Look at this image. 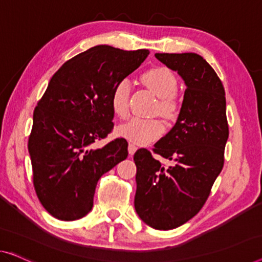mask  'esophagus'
I'll return each instance as SVG.
<instances>
[{
  "mask_svg": "<svg viewBox=\"0 0 262 262\" xmlns=\"http://www.w3.org/2000/svg\"><path fill=\"white\" fill-rule=\"evenodd\" d=\"M136 149H138V147H136L134 143H129V144H128V153H129L130 156L135 153Z\"/></svg>",
  "mask_w": 262,
  "mask_h": 262,
  "instance_id": "esophagus-1",
  "label": "esophagus"
}]
</instances>
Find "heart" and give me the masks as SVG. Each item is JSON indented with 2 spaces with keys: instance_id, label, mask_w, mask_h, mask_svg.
<instances>
[{
  "instance_id": "heart-1",
  "label": "heart",
  "mask_w": 262,
  "mask_h": 262,
  "mask_svg": "<svg viewBox=\"0 0 262 262\" xmlns=\"http://www.w3.org/2000/svg\"><path fill=\"white\" fill-rule=\"evenodd\" d=\"M143 83L149 91L159 97L158 112L163 118L170 119L177 115L180 108L179 99L178 79L174 73L167 67H153L142 74ZM130 95V83L127 79H121L116 82L111 94V104L115 115L124 118L128 114V102ZM165 132V126L158 119L130 118L127 122L120 124L116 128V134L128 141L136 144H148L158 140Z\"/></svg>"
}]
</instances>
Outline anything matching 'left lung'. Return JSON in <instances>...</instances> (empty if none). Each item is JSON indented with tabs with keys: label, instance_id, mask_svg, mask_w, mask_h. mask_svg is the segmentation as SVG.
<instances>
[{
	"label": "left lung",
	"instance_id": "1",
	"mask_svg": "<svg viewBox=\"0 0 262 262\" xmlns=\"http://www.w3.org/2000/svg\"><path fill=\"white\" fill-rule=\"evenodd\" d=\"M155 57L178 72L187 88L177 123L153 148L175 166L165 167L144 148L134 154V206L144 224L168 231L204 207L224 167L229 130L225 88L204 57L195 53H158Z\"/></svg>",
	"mask_w": 262,
	"mask_h": 262
}]
</instances>
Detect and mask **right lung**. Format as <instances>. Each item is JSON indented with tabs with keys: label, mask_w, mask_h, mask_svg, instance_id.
I'll return each mask as SVG.
<instances>
[{
	"label": "right lung",
	"mask_w": 262,
	"mask_h": 262,
	"mask_svg": "<svg viewBox=\"0 0 262 262\" xmlns=\"http://www.w3.org/2000/svg\"><path fill=\"white\" fill-rule=\"evenodd\" d=\"M148 54L96 46L64 62L50 79L28 140L35 192L50 215L62 221L87 215L99 179L128 156L124 139L97 149L92 144L114 128L111 94L116 82Z\"/></svg>",
	"instance_id": "1"
}]
</instances>
